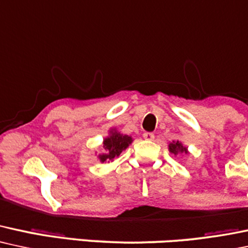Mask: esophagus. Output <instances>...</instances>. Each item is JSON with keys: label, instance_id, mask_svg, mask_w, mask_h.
<instances>
[{"label": "esophagus", "instance_id": "obj_1", "mask_svg": "<svg viewBox=\"0 0 248 248\" xmlns=\"http://www.w3.org/2000/svg\"><path fill=\"white\" fill-rule=\"evenodd\" d=\"M142 137H144L146 140H153L154 139V133L152 132H145L144 135H142Z\"/></svg>", "mask_w": 248, "mask_h": 248}]
</instances>
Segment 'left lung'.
Masks as SVG:
<instances>
[{
  "mask_svg": "<svg viewBox=\"0 0 248 248\" xmlns=\"http://www.w3.org/2000/svg\"><path fill=\"white\" fill-rule=\"evenodd\" d=\"M168 148H170V152L173 153L174 155H176L177 153H186V154L188 153L187 148H186L185 146H182V144L180 141L170 142Z\"/></svg>",
  "mask_w": 248,
  "mask_h": 248,
  "instance_id": "1",
  "label": "left lung"
}]
</instances>
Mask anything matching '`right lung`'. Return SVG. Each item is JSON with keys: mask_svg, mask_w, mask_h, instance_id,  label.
Returning a JSON list of instances; mask_svg holds the SVG:
<instances>
[{"mask_svg": "<svg viewBox=\"0 0 248 248\" xmlns=\"http://www.w3.org/2000/svg\"><path fill=\"white\" fill-rule=\"evenodd\" d=\"M132 142V138L129 136L121 135L117 131H111V135L104 139L103 147L106 148L107 153L98 155L101 162L107 161V160H112L118 156Z\"/></svg>", "mask_w": 248, "mask_h": 248, "instance_id": "add662e5", "label": "right lung"}]
</instances>
